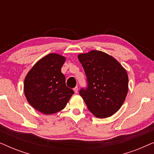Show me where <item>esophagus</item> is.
<instances>
[{
  "instance_id": "34e87169",
  "label": "esophagus",
  "mask_w": 154,
  "mask_h": 154,
  "mask_svg": "<svg viewBox=\"0 0 154 154\" xmlns=\"http://www.w3.org/2000/svg\"><path fill=\"white\" fill-rule=\"evenodd\" d=\"M73 90H74L75 93H78V87H77V86H75V87L73 88Z\"/></svg>"
}]
</instances>
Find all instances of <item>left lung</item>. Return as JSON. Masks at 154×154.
<instances>
[{"label":"left lung","mask_w":154,"mask_h":154,"mask_svg":"<svg viewBox=\"0 0 154 154\" xmlns=\"http://www.w3.org/2000/svg\"><path fill=\"white\" fill-rule=\"evenodd\" d=\"M87 86L79 94L96 117L104 119L121 108L127 96L128 76L120 63L104 52L92 50L79 54Z\"/></svg>","instance_id":"obj_1"}]
</instances>
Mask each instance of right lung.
<instances>
[{"label":"right lung","instance_id":"obj_1","mask_svg":"<svg viewBox=\"0 0 154 154\" xmlns=\"http://www.w3.org/2000/svg\"><path fill=\"white\" fill-rule=\"evenodd\" d=\"M64 57L49 54L39 60L24 80L25 96L35 109L45 114L62 110L74 94L67 87L65 76L61 71Z\"/></svg>","mask_w":154,"mask_h":154}]
</instances>
